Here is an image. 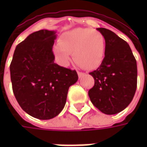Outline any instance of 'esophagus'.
<instances>
[{"instance_id":"1","label":"esophagus","mask_w":147,"mask_h":147,"mask_svg":"<svg viewBox=\"0 0 147 147\" xmlns=\"http://www.w3.org/2000/svg\"><path fill=\"white\" fill-rule=\"evenodd\" d=\"M85 74L83 73V72H80V71H78V76H79V78H81V77H83Z\"/></svg>"}]
</instances>
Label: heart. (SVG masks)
I'll return each instance as SVG.
<instances>
[{"label": "heart", "mask_w": 147, "mask_h": 147, "mask_svg": "<svg viewBox=\"0 0 147 147\" xmlns=\"http://www.w3.org/2000/svg\"><path fill=\"white\" fill-rule=\"evenodd\" d=\"M53 51L61 65L68 64L72 53L76 64L86 70H93L101 65L105 57V36L95 29L75 28L61 34Z\"/></svg>", "instance_id": "obj_1"}]
</instances>
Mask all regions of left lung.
I'll use <instances>...</instances> for the list:
<instances>
[{
	"label": "left lung",
	"mask_w": 147,
	"mask_h": 147,
	"mask_svg": "<svg viewBox=\"0 0 147 147\" xmlns=\"http://www.w3.org/2000/svg\"><path fill=\"white\" fill-rule=\"evenodd\" d=\"M105 39V57L97 70L90 72L94 86L88 94L102 113H120L132 101L137 87V64L129 45L110 30L97 28Z\"/></svg>",
	"instance_id": "1"
}]
</instances>
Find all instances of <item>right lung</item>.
<instances>
[{
  "label": "right lung",
  "instance_id": "1",
  "mask_svg": "<svg viewBox=\"0 0 147 147\" xmlns=\"http://www.w3.org/2000/svg\"><path fill=\"white\" fill-rule=\"evenodd\" d=\"M56 31L41 30L17 45L10 64L12 90L19 105L39 120L57 117L64 109L76 70L54 63Z\"/></svg>",
  "mask_w": 147,
  "mask_h": 147
}]
</instances>
